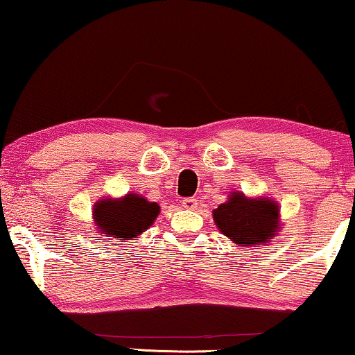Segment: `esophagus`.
<instances>
[{
	"label": "esophagus",
	"instance_id": "esophagus-1",
	"mask_svg": "<svg viewBox=\"0 0 355 355\" xmlns=\"http://www.w3.org/2000/svg\"><path fill=\"white\" fill-rule=\"evenodd\" d=\"M197 198H184L182 202V207L187 208V209H195L197 208Z\"/></svg>",
	"mask_w": 355,
	"mask_h": 355
}]
</instances>
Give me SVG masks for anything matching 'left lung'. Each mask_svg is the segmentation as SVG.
<instances>
[{
    "label": "left lung",
    "mask_w": 355,
    "mask_h": 355,
    "mask_svg": "<svg viewBox=\"0 0 355 355\" xmlns=\"http://www.w3.org/2000/svg\"><path fill=\"white\" fill-rule=\"evenodd\" d=\"M218 229L239 246L269 243L279 230V207L264 198H246L234 192L213 211Z\"/></svg>",
    "instance_id": "1"
}]
</instances>
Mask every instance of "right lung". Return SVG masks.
Segmentation results:
<instances>
[{
  "label": "right lung",
  "instance_id": "obj_1",
  "mask_svg": "<svg viewBox=\"0 0 355 355\" xmlns=\"http://www.w3.org/2000/svg\"><path fill=\"white\" fill-rule=\"evenodd\" d=\"M160 213V207L147 202L136 193H128L121 200H104L94 207V220L101 234L114 235L115 239L130 240L150 227Z\"/></svg>",
  "mask_w": 355,
  "mask_h": 355
}]
</instances>
